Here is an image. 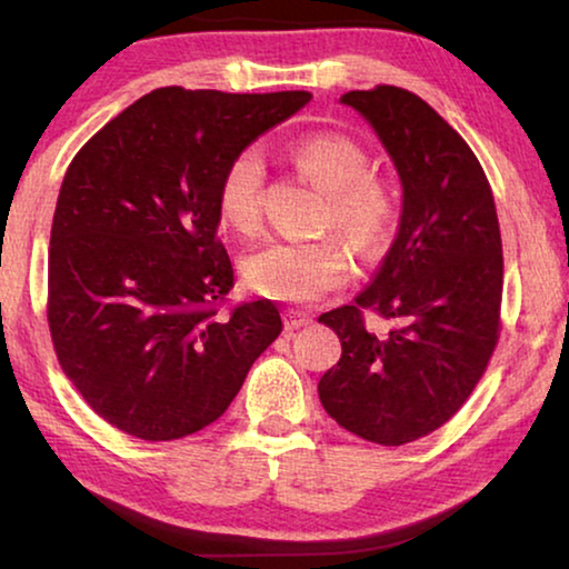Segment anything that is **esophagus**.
<instances>
[{
  "instance_id": "esophagus-1",
  "label": "esophagus",
  "mask_w": 569,
  "mask_h": 569,
  "mask_svg": "<svg viewBox=\"0 0 569 569\" xmlns=\"http://www.w3.org/2000/svg\"><path fill=\"white\" fill-rule=\"evenodd\" d=\"M310 316L302 313V310H284V326L287 329H300V326H308Z\"/></svg>"
}]
</instances>
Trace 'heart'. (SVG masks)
<instances>
[{
  "mask_svg": "<svg viewBox=\"0 0 569 569\" xmlns=\"http://www.w3.org/2000/svg\"><path fill=\"white\" fill-rule=\"evenodd\" d=\"M290 160L326 193L323 222L352 240L362 256H378L399 222V193L388 178L370 173L372 158L352 137L316 131L295 139ZM267 168L256 147H246L222 170L217 207L232 230L253 236L263 222ZM256 292L284 302H310L337 290L352 274V251L337 236L316 240H271L243 261Z\"/></svg>",
  "mask_w": 569,
  "mask_h": 569,
  "instance_id": "heart-1",
  "label": "heart"
}]
</instances>
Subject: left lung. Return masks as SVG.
Segmentation results:
<instances>
[{
    "mask_svg": "<svg viewBox=\"0 0 569 569\" xmlns=\"http://www.w3.org/2000/svg\"><path fill=\"white\" fill-rule=\"evenodd\" d=\"M341 103L372 123L393 158L403 212L368 290L318 318L341 341L318 396L357 438L403 446L446 425L492 360L502 329L500 222L477 154L422 98L376 84ZM368 309L392 329L370 332Z\"/></svg>",
    "mask_w": 569,
    "mask_h": 569,
    "instance_id": "left-lung-1",
    "label": "left lung"
}]
</instances>
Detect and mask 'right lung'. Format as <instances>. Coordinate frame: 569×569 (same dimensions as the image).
Returning <instances> with one entry per match:
<instances>
[{"label":"right lung","instance_id":"add662e5","mask_svg":"<svg viewBox=\"0 0 569 569\" xmlns=\"http://www.w3.org/2000/svg\"><path fill=\"white\" fill-rule=\"evenodd\" d=\"M306 90L160 88L69 162L49 248L53 352L98 417L139 440L212 425L279 337L274 302L228 305L222 170L298 113Z\"/></svg>","mask_w":569,"mask_h":569}]
</instances>
